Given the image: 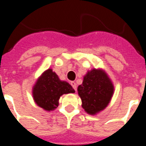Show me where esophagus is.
Wrapping results in <instances>:
<instances>
[{"label": "esophagus", "instance_id": "34e87169", "mask_svg": "<svg viewBox=\"0 0 146 146\" xmlns=\"http://www.w3.org/2000/svg\"><path fill=\"white\" fill-rule=\"evenodd\" d=\"M70 85L72 86V87L73 88V89L75 90V91H76V82H70Z\"/></svg>", "mask_w": 146, "mask_h": 146}]
</instances>
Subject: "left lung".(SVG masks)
<instances>
[{
	"label": "left lung",
	"instance_id": "obj_1",
	"mask_svg": "<svg viewBox=\"0 0 146 146\" xmlns=\"http://www.w3.org/2000/svg\"><path fill=\"white\" fill-rule=\"evenodd\" d=\"M77 90L83 109L93 115L108 104L113 94V86L104 71L94 69L85 76Z\"/></svg>",
	"mask_w": 146,
	"mask_h": 146
}]
</instances>
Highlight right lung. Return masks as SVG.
Wrapping results in <instances>:
<instances>
[{
    "mask_svg": "<svg viewBox=\"0 0 146 146\" xmlns=\"http://www.w3.org/2000/svg\"><path fill=\"white\" fill-rule=\"evenodd\" d=\"M75 92L73 87L65 81H60L51 69L42 73L33 87V98L35 103L46 111L54 110L58 106L60 97Z\"/></svg>",
    "mask_w": 146,
    "mask_h": 146,
    "instance_id": "right-lung-1",
    "label": "right lung"
}]
</instances>
